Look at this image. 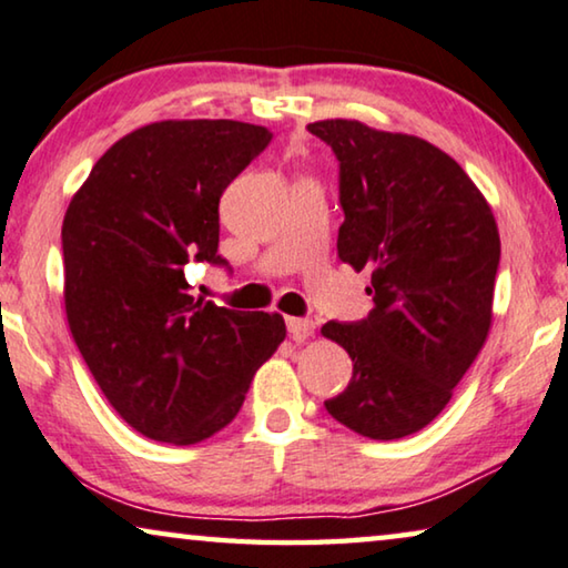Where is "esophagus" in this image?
I'll list each match as a JSON object with an SVG mask.
<instances>
[{
  "label": "esophagus",
  "instance_id": "34e87169",
  "mask_svg": "<svg viewBox=\"0 0 568 568\" xmlns=\"http://www.w3.org/2000/svg\"><path fill=\"white\" fill-rule=\"evenodd\" d=\"M287 334L293 336V342H306L308 336H313V328H316V324H313L311 318H287Z\"/></svg>",
  "mask_w": 568,
  "mask_h": 568
}]
</instances>
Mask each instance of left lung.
Wrapping results in <instances>:
<instances>
[{
    "mask_svg": "<svg viewBox=\"0 0 568 568\" xmlns=\"http://www.w3.org/2000/svg\"><path fill=\"white\" fill-rule=\"evenodd\" d=\"M338 158V257L372 273L359 324L321 334L354 362L326 410L354 434L393 442L426 428L467 375L493 326L500 232L452 155L357 120L308 124Z\"/></svg>",
    "mask_w": 568,
    "mask_h": 568,
    "instance_id": "obj_1",
    "label": "left lung"
}]
</instances>
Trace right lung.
I'll return each mask as SVG.
<instances>
[{
	"instance_id": "obj_1",
	"label": "right lung",
	"mask_w": 568,
	"mask_h": 568,
	"mask_svg": "<svg viewBox=\"0 0 568 568\" xmlns=\"http://www.w3.org/2000/svg\"><path fill=\"white\" fill-rule=\"evenodd\" d=\"M267 126L163 120L116 140L63 219V301L97 385L138 434L191 446L230 426L281 313L193 298L189 262L224 265L219 199L262 150Z\"/></svg>"
}]
</instances>
